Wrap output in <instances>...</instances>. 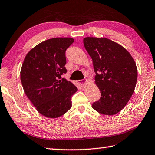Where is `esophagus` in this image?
Instances as JSON below:
<instances>
[{
    "instance_id": "esophagus-1",
    "label": "esophagus",
    "mask_w": 155,
    "mask_h": 155,
    "mask_svg": "<svg viewBox=\"0 0 155 155\" xmlns=\"http://www.w3.org/2000/svg\"><path fill=\"white\" fill-rule=\"evenodd\" d=\"M84 83H85V80H84V79L78 81V83L81 87H83L84 84Z\"/></svg>"
}]
</instances>
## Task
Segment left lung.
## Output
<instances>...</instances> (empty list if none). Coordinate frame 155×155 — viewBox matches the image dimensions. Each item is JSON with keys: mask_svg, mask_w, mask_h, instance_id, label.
<instances>
[{"mask_svg": "<svg viewBox=\"0 0 155 155\" xmlns=\"http://www.w3.org/2000/svg\"><path fill=\"white\" fill-rule=\"evenodd\" d=\"M83 44L92 58L95 83L101 91L92 107L100 114H116L134 93L138 76L134 60L122 45L107 38L88 37Z\"/></svg>", "mask_w": 155, "mask_h": 155, "instance_id": "obj_1", "label": "left lung"}]
</instances>
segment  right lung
<instances>
[{
    "mask_svg": "<svg viewBox=\"0 0 155 155\" xmlns=\"http://www.w3.org/2000/svg\"><path fill=\"white\" fill-rule=\"evenodd\" d=\"M74 42L71 38H56L39 44L27 54L21 70L23 90L43 116L56 118L67 112L78 89L62 78L66 74V51Z\"/></svg>",
    "mask_w": 155,
    "mask_h": 155,
    "instance_id": "add662e5",
    "label": "right lung"
}]
</instances>
